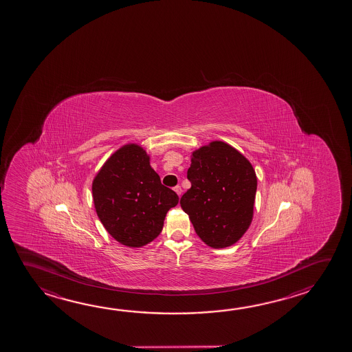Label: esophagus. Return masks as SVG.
Returning <instances> with one entry per match:
<instances>
[{"label":"esophagus","mask_w":352,"mask_h":352,"mask_svg":"<svg viewBox=\"0 0 352 352\" xmlns=\"http://www.w3.org/2000/svg\"><path fill=\"white\" fill-rule=\"evenodd\" d=\"M174 191L178 194V197H180V195H182V192H183V190H182V188L179 186V185H177L175 188H174Z\"/></svg>","instance_id":"34e87169"}]
</instances>
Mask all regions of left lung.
Listing matches in <instances>:
<instances>
[{"instance_id": "1", "label": "left lung", "mask_w": 352, "mask_h": 352, "mask_svg": "<svg viewBox=\"0 0 352 352\" xmlns=\"http://www.w3.org/2000/svg\"><path fill=\"white\" fill-rule=\"evenodd\" d=\"M191 188L180 199L197 236L208 246L223 248L240 240L253 217L257 177L237 149L212 141L191 153Z\"/></svg>"}]
</instances>
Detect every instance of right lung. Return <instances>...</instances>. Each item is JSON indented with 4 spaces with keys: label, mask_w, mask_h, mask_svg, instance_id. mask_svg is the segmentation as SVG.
Listing matches in <instances>:
<instances>
[{
    "label": "right lung",
    "mask_w": 352,
    "mask_h": 352,
    "mask_svg": "<svg viewBox=\"0 0 352 352\" xmlns=\"http://www.w3.org/2000/svg\"><path fill=\"white\" fill-rule=\"evenodd\" d=\"M96 214L115 240L142 247L161 234L169 209L179 201L175 191L161 183L147 152L124 144L104 163L93 180Z\"/></svg>",
    "instance_id": "right-lung-1"
}]
</instances>
